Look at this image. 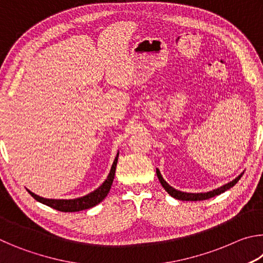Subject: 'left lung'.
Instances as JSON below:
<instances>
[{"label":"left lung","mask_w":263,"mask_h":263,"mask_svg":"<svg viewBox=\"0 0 263 263\" xmlns=\"http://www.w3.org/2000/svg\"><path fill=\"white\" fill-rule=\"evenodd\" d=\"M243 173H241L238 177H235L233 181L229 182V183H226L224 185L219 186V188H217L215 190H211V191H208V193H197V194H193V193H183V191H180V190H176L175 188H173L172 185H169L166 181L163 180V177L161 176V173H160L159 169H157V175H158V179L160 181V183L164 188V190L167 191V193L172 196V197H174L176 199H180V201H203V199H209L211 197H215L217 195H220L221 193H225L226 190H229L230 188H232L233 185H235V183L241 179Z\"/></svg>","instance_id":"left-lung-1"}]
</instances>
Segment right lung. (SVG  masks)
Masks as SVG:
<instances>
[{
	"mask_svg": "<svg viewBox=\"0 0 263 263\" xmlns=\"http://www.w3.org/2000/svg\"><path fill=\"white\" fill-rule=\"evenodd\" d=\"M118 155H119V153H117V155H116L114 163H112V167H111V169H110V173H109L108 177H106V180L96 190H94L92 193L88 194L86 196H83V197H79V198H74V199H50V198L41 197V196L33 194L32 191H30L29 189H26V190L29 191V194L32 196L35 201L45 204V205H47V206L55 209V210H58V211L77 212V211L86 210V209H90L92 206L97 205L100 202L103 201V199L106 197V195L109 194L111 184H112V182H114L116 166H117V161H118Z\"/></svg>",
	"mask_w": 263,
	"mask_h": 263,
	"instance_id": "obj_1",
	"label": "right lung"
}]
</instances>
